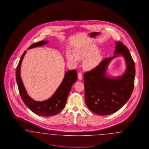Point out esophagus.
<instances>
[{
	"instance_id": "1",
	"label": "esophagus",
	"mask_w": 149,
	"mask_h": 149,
	"mask_svg": "<svg viewBox=\"0 0 149 149\" xmlns=\"http://www.w3.org/2000/svg\"><path fill=\"white\" fill-rule=\"evenodd\" d=\"M78 79L79 80H81L82 79V72H80L78 73Z\"/></svg>"
}]
</instances>
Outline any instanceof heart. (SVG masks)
Segmentation results:
<instances>
[{"label": "heart", "instance_id": "1", "mask_svg": "<svg viewBox=\"0 0 149 149\" xmlns=\"http://www.w3.org/2000/svg\"><path fill=\"white\" fill-rule=\"evenodd\" d=\"M98 51V47L95 45L85 46L75 50L74 55L72 54H68L67 57L68 61L72 64H77V59H84L83 63L84 67L86 70H91L95 68L99 62V54H95Z\"/></svg>", "mask_w": 149, "mask_h": 149}]
</instances>
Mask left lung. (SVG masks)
<instances>
[{"mask_svg": "<svg viewBox=\"0 0 149 149\" xmlns=\"http://www.w3.org/2000/svg\"><path fill=\"white\" fill-rule=\"evenodd\" d=\"M114 56L104 59L98 65L84 74L85 100L91 111L99 115L116 112L131 97L134 86L135 65L131 54L122 42H116ZM118 55L125 59L127 69L121 77L110 78L106 75L109 62Z\"/></svg>", "mask_w": 149, "mask_h": 149, "instance_id": "left-lung-1", "label": "left lung"}]
</instances>
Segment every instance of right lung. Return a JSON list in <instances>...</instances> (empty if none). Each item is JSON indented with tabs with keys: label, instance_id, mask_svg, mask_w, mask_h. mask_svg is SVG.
Masks as SVG:
<instances>
[{
	"label": "right lung",
	"instance_id": "1",
	"mask_svg": "<svg viewBox=\"0 0 149 149\" xmlns=\"http://www.w3.org/2000/svg\"><path fill=\"white\" fill-rule=\"evenodd\" d=\"M47 42V41L42 40L34 43L28 49L45 45ZM26 53V51L23 53L20 59L16 72V82L23 102L32 112L39 116L48 117L58 113L64 108L72 85L77 79L76 70H70L66 72L61 84L50 98L43 102H37L27 95L20 75L21 65Z\"/></svg>",
	"mask_w": 149,
	"mask_h": 149
}]
</instances>
